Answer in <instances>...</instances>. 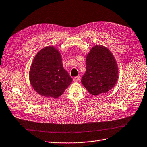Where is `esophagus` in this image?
<instances>
[{"label":"esophagus","mask_w":147,"mask_h":147,"mask_svg":"<svg viewBox=\"0 0 147 147\" xmlns=\"http://www.w3.org/2000/svg\"><path fill=\"white\" fill-rule=\"evenodd\" d=\"M73 80H74V82H78L80 80V77H79V76H77V77H75L74 78Z\"/></svg>","instance_id":"1"}]
</instances>
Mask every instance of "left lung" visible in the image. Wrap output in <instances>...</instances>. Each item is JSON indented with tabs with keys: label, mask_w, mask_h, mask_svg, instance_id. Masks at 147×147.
<instances>
[{
	"label": "left lung",
	"mask_w": 147,
	"mask_h": 147,
	"mask_svg": "<svg viewBox=\"0 0 147 147\" xmlns=\"http://www.w3.org/2000/svg\"><path fill=\"white\" fill-rule=\"evenodd\" d=\"M118 66L110 51L101 45L91 49L81 83L90 94L98 95L112 89L118 77Z\"/></svg>",
	"instance_id": "left-lung-1"
}]
</instances>
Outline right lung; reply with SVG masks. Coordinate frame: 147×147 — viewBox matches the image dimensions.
I'll list each match as a JSON object with an SVG mask.
<instances>
[{
    "instance_id": "right-lung-1",
    "label": "right lung",
    "mask_w": 147,
    "mask_h": 147,
    "mask_svg": "<svg viewBox=\"0 0 147 147\" xmlns=\"http://www.w3.org/2000/svg\"><path fill=\"white\" fill-rule=\"evenodd\" d=\"M31 84L40 95L57 98L72 81L63 67L61 57L53 46L40 50L35 57L29 72Z\"/></svg>"
}]
</instances>
